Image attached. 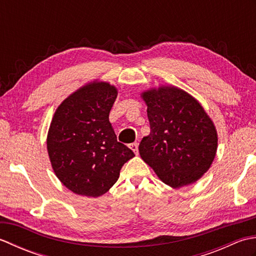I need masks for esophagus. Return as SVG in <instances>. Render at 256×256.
I'll list each match as a JSON object with an SVG mask.
<instances>
[{
    "label": "esophagus",
    "instance_id": "obj_1",
    "mask_svg": "<svg viewBox=\"0 0 256 256\" xmlns=\"http://www.w3.org/2000/svg\"><path fill=\"white\" fill-rule=\"evenodd\" d=\"M130 146V148H131L133 152H134V153L135 154H138V143H136V142H135V143H132V144H130L128 145Z\"/></svg>",
    "mask_w": 256,
    "mask_h": 256
}]
</instances>
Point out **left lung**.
<instances>
[{
	"label": "left lung",
	"instance_id": "left-lung-1",
	"mask_svg": "<svg viewBox=\"0 0 256 256\" xmlns=\"http://www.w3.org/2000/svg\"><path fill=\"white\" fill-rule=\"evenodd\" d=\"M150 133L140 140L142 160L172 188L194 184L209 170L218 148L216 126L194 96L162 86L142 94Z\"/></svg>",
	"mask_w": 256,
	"mask_h": 256
}]
</instances>
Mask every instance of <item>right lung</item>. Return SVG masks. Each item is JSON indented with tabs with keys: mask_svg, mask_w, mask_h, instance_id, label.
Here are the masks:
<instances>
[{
	"mask_svg": "<svg viewBox=\"0 0 256 256\" xmlns=\"http://www.w3.org/2000/svg\"><path fill=\"white\" fill-rule=\"evenodd\" d=\"M118 90L103 81L81 86L57 108L47 135L52 170L72 192L99 197L108 192L133 150L118 142L108 121Z\"/></svg>",
	"mask_w": 256,
	"mask_h": 256,
	"instance_id": "obj_1",
	"label": "right lung"
}]
</instances>
